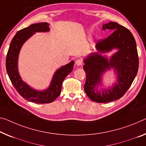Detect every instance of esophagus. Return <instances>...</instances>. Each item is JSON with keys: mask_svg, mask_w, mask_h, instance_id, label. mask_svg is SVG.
Segmentation results:
<instances>
[{"mask_svg": "<svg viewBox=\"0 0 146 146\" xmlns=\"http://www.w3.org/2000/svg\"><path fill=\"white\" fill-rule=\"evenodd\" d=\"M75 63L77 66H81L82 64V60L81 59H77L76 60Z\"/></svg>", "mask_w": 146, "mask_h": 146, "instance_id": "esophagus-1", "label": "esophagus"}]
</instances>
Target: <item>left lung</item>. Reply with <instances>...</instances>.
I'll return each instance as SVG.
<instances>
[{
	"label": "left lung",
	"instance_id": "obj_1",
	"mask_svg": "<svg viewBox=\"0 0 146 146\" xmlns=\"http://www.w3.org/2000/svg\"><path fill=\"white\" fill-rule=\"evenodd\" d=\"M103 30L109 29L113 33L96 44L97 51L84 59V70L86 73L84 90L93 101L106 103L121 98L131 87L138 70V55L135 39L129 29L115 22H109L102 25ZM113 48L118 51L109 58L102 54ZM113 68L117 76V82L109 89L97 90L102 84V76L105 71Z\"/></svg>",
	"mask_w": 146,
	"mask_h": 146
}]
</instances>
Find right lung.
<instances>
[{
	"label": "right lung",
	"instance_id": "1",
	"mask_svg": "<svg viewBox=\"0 0 146 146\" xmlns=\"http://www.w3.org/2000/svg\"><path fill=\"white\" fill-rule=\"evenodd\" d=\"M48 31L50 27L48 23L32 24L19 31L12 40L6 59V71L13 87L25 99L38 104L52 102L59 96L62 82L72 71L74 64V60H72L57 69L53 74L50 86L44 91L36 90L22 80L18 71V57L22 46L35 33Z\"/></svg>",
	"mask_w": 146,
	"mask_h": 146
}]
</instances>
